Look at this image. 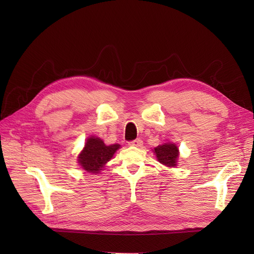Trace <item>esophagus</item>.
<instances>
[{"label":"esophagus","instance_id":"1","mask_svg":"<svg viewBox=\"0 0 254 254\" xmlns=\"http://www.w3.org/2000/svg\"><path fill=\"white\" fill-rule=\"evenodd\" d=\"M129 146H135V147H141L143 145V141L141 139H136V140H132L130 142H128Z\"/></svg>","mask_w":254,"mask_h":254}]
</instances>
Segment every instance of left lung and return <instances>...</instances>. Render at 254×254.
Returning a JSON list of instances; mask_svg holds the SVG:
<instances>
[{"label":"left lung","instance_id":"obj_1","mask_svg":"<svg viewBox=\"0 0 254 254\" xmlns=\"http://www.w3.org/2000/svg\"><path fill=\"white\" fill-rule=\"evenodd\" d=\"M157 161L167 166V167H175L176 159L178 157V148L175 144L167 143L161 146H157L154 148Z\"/></svg>","mask_w":254,"mask_h":254}]
</instances>
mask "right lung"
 <instances>
[{
  "label": "right lung",
  "mask_w": 254,
  "mask_h": 254,
  "mask_svg": "<svg viewBox=\"0 0 254 254\" xmlns=\"http://www.w3.org/2000/svg\"><path fill=\"white\" fill-rule=\"evenodd\" d=\"M119 147L120 145L118 144L106 146L101 139L90 137L85 143L83 151L79 155L78 162L85 171L99 173Z\"/></svg>",
  "instance_id": "add662e5"
}]
</instances>
